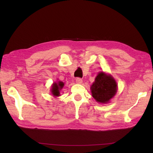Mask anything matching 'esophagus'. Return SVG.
<instances>
[{
	"mask_svg": "<svg viewBox=\"0 0 153 153\" xmlns=\"http://www.w3.org/2000/svg\"><path fill=\"white\" fill-rule=\"evenodd\" d=\"M76 83H78V84H81V83H82V79L81 78H76Z\"/></svg>",
	"mask_w": 153,
	"mask_h": 153,
	"instance_id": "34e87169",
	"label": "esophagus"
}]
</instances>
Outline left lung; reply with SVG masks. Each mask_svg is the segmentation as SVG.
<instances>
[{"mask_svg":"<svg viewBox=\"0 0 153 153\" xmlns=\"http://www.w3.org/2000/svg\"><path fill=\"white\" fill-rule=\"evenodd\" d=\"M117 86L112 76L100 72L91 85L92 96L98 102L106 103L116 93Z\"/></svg>","mask_w":153,"mask_h":153,"instance_id":"1","label":"left lung"}]
</instances>
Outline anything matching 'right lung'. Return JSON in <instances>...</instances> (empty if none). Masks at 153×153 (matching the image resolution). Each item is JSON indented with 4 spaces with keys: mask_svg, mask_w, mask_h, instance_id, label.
I'll use <instances>...</instances> for the list:
<instances>
[{
    "mask_svg": "<svg viewBox=\"0 0 153 153\" xmlns=\"http://www.w3.org/2000/svg\"><path fill=\"white\" fill-rule=\"evenodd\" d=\"M64 86V83L62 82H59L58 84L54 83L52 88V93L54 96H60L59 90L61 89Z\"/></svg>",
    "mask_w": 153,
    "mask_h": 153,
    "instance_id": "obj_1",
    "label": "right lung"
}]
</instances>
